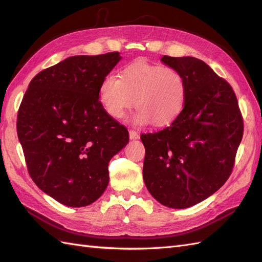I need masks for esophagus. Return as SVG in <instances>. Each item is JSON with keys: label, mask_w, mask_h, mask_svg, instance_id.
<instances>
[{"label": "esophagus", "mask_w": 262, "mask_h": 262, "mask_svg": "<svg viewBox=\"0 0 262 262\" xmlns=\"http://www.w3.org/2000/svg\"><path fill=\"white\" fill-rule=\"evenodd\" d=\"M129 137L130 140H138V138H140V134L135 130H129Z\"/></svg>", "instance_id": "obj_1"}]
</instances>
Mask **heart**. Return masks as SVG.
Segmentation results:
<instances>
[{
	"label": "heart",
	"mask_w": 262,
	"mask_h": 262,
	"mask_svg": "<svg viewBox=\"0 0 262 262\" xmlns=\"http://www.w3.org/2000/svg\"><path fill=\"white\" fill-rule=\"evenodd\" d=\"M186 99L187 82L179 70L144 60L125 66L120 79L105 75L99 86L100 103L115 119L122 118L135 102L137 125H170L181 114Z\"/></svg>",
	"instance_id": "1"
}]
</instances>
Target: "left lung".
<instances>
[{
	"mask_svg": "<svg viewBox=\"0 0 262 262\" xmlns=\"http://www.w3.org/2000/svg\"><path fill=\"white\" fill-rule=\"evenodd\" d=\"M183 74L187 99L179 117L158 133L141 135L143 179L170 208H188L211 196L232 173L243 118L232 86L202 59L163 56Z\"/></svg>",
	"mask_w": 262,
	"mask_h": 262,
	"instance_id": "1",
	"label": "left lung"
}]
</instances>
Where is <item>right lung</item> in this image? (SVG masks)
Segmentation results:
<instances>
[{"mask_svg": "<svg viewBox=\"0 0 262 262\" xmlns=\"http://www.w3.org/2000/svg\"><path fill=\"white\" fill-rule=\"evenodd\" d=\"M121 59L118 52L77 55L33 77L16 132L38 188L69 207L88 206L109 182L108 164L129 141L127 128L99 101V86Z\"/></svg>", "mask_w": 262, "mask_h": 262, "instance_id": "obj_1", "label": "right lung"}]
</instances>
